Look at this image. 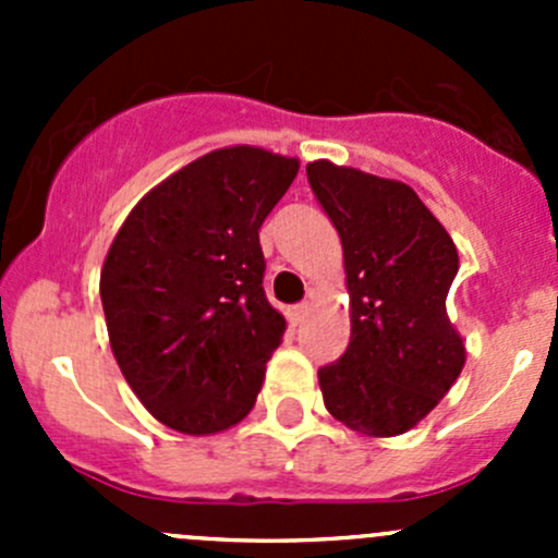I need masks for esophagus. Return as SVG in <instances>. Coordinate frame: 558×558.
Instances as JSON below:
<instances>
[{
	"mask_svg": "<svg viewBox=\"0 0 558 558\" xmlns=\"http://www.w3.org/2000/svg\"><path fill=\"white\" fill-rule=\"evenodd\" d=\"M307 315H311V305H307V302H302V305H294L289 311V324L291 326H302V324H305Z\"/></svg>",
	"mask_w": 558,
	"mask_h": 558,
	"instance_id": "esophagus-1",
	"label": "esophagus"
}]
</instances>
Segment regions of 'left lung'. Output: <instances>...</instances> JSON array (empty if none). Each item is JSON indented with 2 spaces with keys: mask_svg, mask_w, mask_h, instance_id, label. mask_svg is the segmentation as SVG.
Instances as JSON below:
<instances>
[{
  "mask_svg": "<svg viewBox=\"0 0 558 558\" xmlns=\"http://www.w3.org/2000/svg\"><path fill=\"white\" fill-rule=\"evenodd\" d=\"M315 199L335 223L351 294V342L318 369L324 404L367 437L413 429L451 391L464 342L446 296L459 253L410 185L320 159L307 165Z\"/></svg>",
  "mask_w": 558,
  "mask_h": 558,
  "instance_id": "8db88e82",
  "label": "left lung"
}]
</instances>
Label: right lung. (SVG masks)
Segmentation results:
<instances>
[{"label": "right lung", "mask_w": 558, "mask_h": 558, "mask_svg": "<svg viewBox=\"0 0 558 558\" xmlns=\"http://www.w3.org/2000/svg\"><path fill=\"white\" fill-rule=\"evenodd\" d=\"M300 161L251 145L205 154L134 205L99 294L123 378L154 418L216 435L256 404L286 331L264 294L258 229Z\"/></svg>", "instance_id": "right-lung-1"}]
</instances>
